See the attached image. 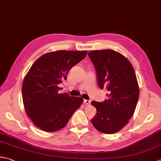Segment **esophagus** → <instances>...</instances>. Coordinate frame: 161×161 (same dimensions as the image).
Masks as SVG:
<instances>
[{"label":"esophagus","instance_id":"1","mask_svg":"<svg viewBox=\"0 0 161 161\" xmlns=\"http://www.w3.org/2000/svg\"><path fill=\"white\" fill-rule=\"evenodd\" d=\"M84 103L86 105H89L91 104V100H84Z\"/></svg>","mask_w":161,"mask_h":161}]
</instances>
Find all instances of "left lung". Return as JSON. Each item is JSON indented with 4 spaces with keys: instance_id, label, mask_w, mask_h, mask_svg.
Returning <instances> with one entry per match:
<instances>
[{
    "instance_id": "left-lung-1",
    "label": "left lung",
    "mask_w": 161,
    "mask_h": 161,
    "mask_svg": "<svg viewBox=\"0 0 161 161\" xmlns=\"http://www.w3.org/2000/svg\"><path fill=\"white\" fill-rule=\"evenodd\" d=\"M88 54L96 68L100 88L109 92L104 102H91L97 109L91 121L98 131L114 134L128 124L135 112L140 94L136 75L130 61L114 50H95Z\"/></svg>"
}]
</instances>
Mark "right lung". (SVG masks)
<instances>
[{"mask_svg": "<svg viewBox=\"0 0 161 161\" xmlns=\"http://www.w3.org/2000/svg\"><path fill=\"white\" fill-rule=\"evenodd\" d=\"M86 51H60L47 53L31 66L22 84L25 110L37 127L55 132L65 127L83 103L80 97L58 93V84L67 79L69 70L80 62Z\"/></svg>", "mask_w": 161, "mask_h": 161, "instance_id": "add662e5", "label": "right lung"}]
</instances>
